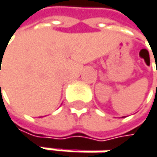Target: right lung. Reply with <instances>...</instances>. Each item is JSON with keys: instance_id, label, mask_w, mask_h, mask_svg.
<instances>
[{"instance_id": "right-lung-1", "label": "right lung", "mask_w": 157, "mask_h": 157, "mask_svg": "<svg viewBox=\"0 0 157 157\" xmlns=\"http://www.w3.org/2000/svg\"><path fill=\"white\" fill-rule=\"evenodd\" d=\"M0 73H1V72H0ZM0 86H1V84H0Z\"/></svg>"}]
</instances>
